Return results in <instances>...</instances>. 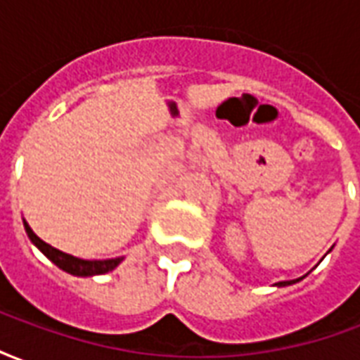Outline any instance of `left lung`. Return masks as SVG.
Returning a JSON list of instances; mask_svg holds the SVG:
<instances>
[{
  "label": "left lung",
  "instance_id": "obj_1",
  "mask_svg": "<svg viewBox=\"0 0 360 360\" xmlns=\"http://www.w3.org/2000/svg\"><path fill=\"white\" fill-rule=\"evenodd\" d=\"M295 281H299V279H293V281H279L278 285H291V283H295Z\"/></svg>",
  "mask_w": 360,
  "mask_h": 360
}]
</instances>
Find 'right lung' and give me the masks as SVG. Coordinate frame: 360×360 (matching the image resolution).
I'll use <instances>...</instances> for the list:
<instances>
[{"mask_svg": "<svg viewBox=\"0 0 360 360\" xmlns=\"http://www.w3.org/2000/svg\"><path fill=\"white\" fill-rule=\"evenodd\" d=\"M25 229H27V235L30 237V241L34 243L36 247L42 250L44 255L50 258L53 264L59 266L61 270L73 274V276H98V274H105V271H111L119 262H121V258H113V260H82V258L71 257V255H65V252H61V250L53 249L48 243H44L42 239L28 227L27 221H25Z\"/></svg>", "mask_w": 360, "mask_h": 360, "instance_id": "1", "label": "right lung"}]
</instances>
